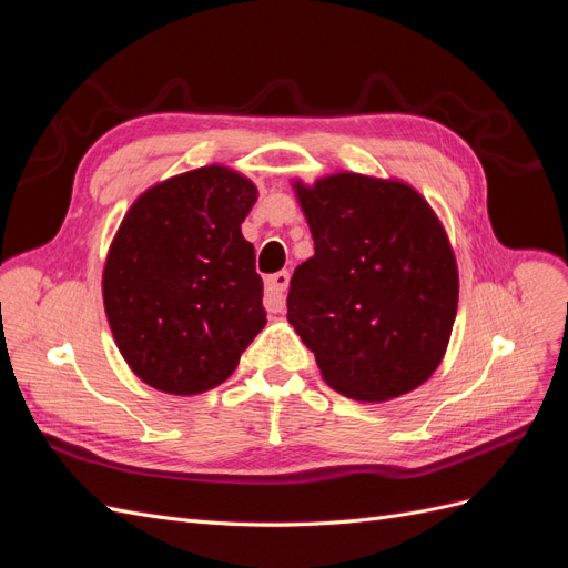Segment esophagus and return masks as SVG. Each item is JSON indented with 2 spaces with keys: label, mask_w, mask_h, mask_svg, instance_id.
<instances>
[{
  "label": "esophagus",
  "mask_w": 568,
  "mask_h": 568,
  "mask_svg": "<svg viewBox=\"0 0 568 568\" xmlns=\"http://www.w3.org/2000/svg\"><path fill=\"white\" fill-rule=\"evenodd\" d=\"M288 288V272H277L267 277L265 284V307L270 313H282L284 311V294Z\"/></svg>",
  "instance_id": "esophagus-1"
}]
</instances>
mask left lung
<instances>
[{"mask_svg":"<svg viewBox=\"0 0 568 568\" xmlns=\"http://www.w3.org/2000/svg\"><path fill=\"white\" fill-rule=\"evenodd\" d=\"M315 255L291 277L286 320L324 382L382 403L436 372L457 315V263L415 189L355 173L296 182Z\"/></svg>","mask_w":568,"mask_h":568,"instance_id":"8db88e82","label":"left lung"}]
</instances>
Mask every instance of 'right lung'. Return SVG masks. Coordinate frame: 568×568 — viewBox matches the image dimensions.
I'll use <instances>...</instances> for the list:
<instances>
[{
    "mask_svg": "<svg viewBox=\"0 0 568 568\" xmlns=\"http://www.w3.org/2000/svg\"><path fill=\"white\" fill-rule=\"evenodd\" d=\"M257 189L222 165L151 186L120 222L104 267V307L132 372L196 395L230 379L265 326L263 280L242 234Z\"/></svg>",
    "mask_w": 568,
    "mask_h": 568,
    "instance_id": "right-lung-1",
    "label": "right lung"
}]
</instances>
